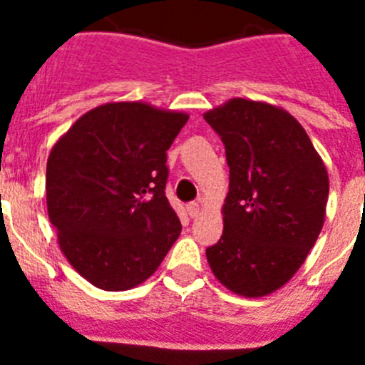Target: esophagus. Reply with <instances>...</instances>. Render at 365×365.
Listing matches in <instances>:
<instances>
[{"label": "esophagus", "mask_w": 365, "mask_h": 365, "mask_svg": "<svg viewBox=\"0 0 365 365\" xmlns=\"http://www.w3.org/2000/svg\"><path fill=\"white\" fill-rule=\"evenodd\" d=\"M186 212H188V215L190 217H197L199 215V212H201V205H199V202H188V205H186Z\"/></svg>", "instance_id": "obj_1"}]
</instances>
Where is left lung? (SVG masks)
Segmentation results:
<instances>
[{
    "mask_svg": "<svg viewBox=\"0 0 365 365\" xmlns=\"http://www.w3.org/2000/svg\"><path fill=\"white\" fill-rule=\"evenodd\" d=\"M205 120L221 137L230 168L225 228L206 259L228 291L267 296L294 276L320 235L327 170L285 109L232 98Z\"/></svg>",
    "mask_w": 365,
    "mask_h": 365,
    "instance_id": "left-lung-1",
    "label": "left lung"
}]
</instances>
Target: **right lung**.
Returning a JSON list of instances; mask_svg holds the SVG:
<instances>
[{
	"instance_id": "right-lung-1",
	"label": "right lung",
	"mask_w": 365,
	"mask_h": 365,
	"mask_svg": "<svg viewBox=\"0 0 365 365\" xmlns=\"http://www.w3.org/2000/svg\"><path fill=\"white\" fill-rule=\"evenodd\" d=\"M186 113L111 102L71 125L47 159V212L74 270L104 291L146 282L179 237L166 151Z\"/></svg>"
}]
</instances>
